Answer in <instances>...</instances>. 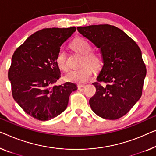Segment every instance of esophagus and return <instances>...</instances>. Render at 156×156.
I'll return each instance as SVG.
<instances>
[{
  "instance_id": "1",
  "label": "esophagus",
  "mask_w": 156,
  "mask_h": 156,
  "mask_svg": "<svg viewBox=\"0 0 156 156\" xmlns=\"http://www.w3.org/2000/svg\"><path fill=\"white\" fill-rule=\"evenodd\" d=\"M77 87H78V89H80V88H81V87H85V85H84V84H78V85H77Z\"/></svg>"
}]
</instances>
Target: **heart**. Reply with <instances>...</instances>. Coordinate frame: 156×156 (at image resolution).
I'll use <instances>...</instances> for the list:
<instances>
[{
    "label": "heart",
    "instance_id": "b5f03b06",
    "mask_svg": "<svg viewBox=\"0 0 156 156\" xmlns=\"http://www.w3.org/2000/svg\"><path fill=\"white\" fill-rule=\"evenodd\" d=\"M72 49L76 52L83 55L82 64H88L94 69H99L101 66V58L99 55L94 52H91L92 45L84 38H78L72 42ZM55 62L57 66L62 71H66L68 66L66 63V54L63 48H60L55 57ZM92 75V69L89 65L85 64L78 69H72L65 76V80L76 83L87 82Z\"/></svg>",
    "mask_w": 156,
    "mask_h": 156
}]
</instances>
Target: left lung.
<instances>
[{"instance_id":"left-lung-1","label":"left lung","mask_w":156,"mask_h":156,"mask_svg":"<svg viewBox=\"0 0 156 156\" xmlns=\"http://www.w3.org/2000/svg\"><path fill=\"white\" fill-rule=\"evenodd\" d=\"M78 31L100 49L103 66L92 84V110L104 119L116 120L133 107L142 94L146 69L140 48L118 27L109 24L79 27ZM99 82L107 83L101 86Z\"/></svg>"}]
</instances>
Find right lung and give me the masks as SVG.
Segmentation results:
<instances>
[{"label":"right lung","mask_w":156,"mask_h":156,"mask_svg":"<svg viewBox=\"0 0 156 156\" xmlns=\"http://www.w3.org/2000/svg\"><path fill=\"white\" fill-rule=\"evenodd\" d=\"M75 27L47 28L36 31L15 51L8 71L15 101L37 120L52 119L64 111L76 84L54 85L61 76L55 57Z\"/></svg>","instance_id":"right-lung-1"}]
</instances>
